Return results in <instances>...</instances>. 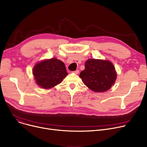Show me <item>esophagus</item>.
I'll use <instances>...</instances> for the list:
<instances>
[{
	"label": "esophagus",
	"mask_w": 147,
	"mask_h": 147,
	"mask_svg": "<svg viewBox=\"0 0 147 147\" xmlns=\"http://www.w3.org/2000/svg\"><path fill=\"white\" fill-rule=\"evenodd\" d=\"M73 73H75V74H79V70H76V71H73Z\"/></svg>",
	"instance_id": "esophagus-1"
}]
</instances>
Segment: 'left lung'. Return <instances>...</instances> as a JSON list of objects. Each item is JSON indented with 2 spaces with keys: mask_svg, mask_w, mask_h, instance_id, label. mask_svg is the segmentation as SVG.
Instances as JSON below:
<instances>
[{
  "mask_svg": "<svg viewBox=\"0 0 147 147\" xmlns=\"http://www.w3.org/2000/svg\"><path fill=\"white\" fill-rule=\"evenodd\" d=\"M80 77L92 91L103 92L110 89L115 83L117 74L111 61L89 59L85 63V69L81 71Z\"/></svg>",
  "mask_w": 147,
  "mask_h": 147,
  "instance_id": "left-lung-1",
  "label": "left lung"
}]
</instances>
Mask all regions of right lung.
I'll use <instances>...</instances> for the list:
<instances>
[{
	"mask_svg": "<svg viewBox=\"0 0 147 147\" xmlns=\"http://www.w3.org/2000/svg\"><path fill=\"white\" fill-rule=\"evenodd\" d=\"M32 73L36 84L45 89L60 84L68 75L64 63L55 58L38 63Z\"/></svg>",
	"mask_w": 147,
	"mask_h": 147,
	"instance_id": "obj_1",
	"label": "right lung"
}]
</instances>
